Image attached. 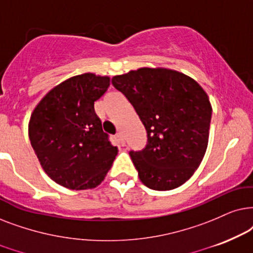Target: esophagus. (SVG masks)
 I'll use <instances>...</instances> for the list:
<instances>
[{
	"label": "esophagus",
	"mask_w": 253,
	"mask_h": 253,
	"mask_svg": "<svg viewBox=\"0 0 253 253\" xmlns=\"http://www.w3.org/2000/svg\"><path fill=\"white\" fill-rule=\"evenodd\" d=\"M117 137H118V140H119V142H120L121 146H125V137H124L123 134L118 133L117 134Z\"/></svg>",
	"instance_id": "esophagus-1"
}]
</instances>
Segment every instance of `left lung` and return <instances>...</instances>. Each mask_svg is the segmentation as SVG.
I'll list each match as a JSON object with an SVG mask.
<instances>
[{"label":"left lung","instance_id":"obj_1","mask_svg":"<svg viewBox=\"0 0 253 253\" xmlns=\"http://www.w3.org/2000/svg\"><path fill=\"white\" fill-rule=\"evenodd\" d=\"M147 130L141 151H130L147 187L169 191L193 176L206 154L211 105L197 81L168 68H139L112 77Z\"/></svg>","mask_w":253,"mask_h":253}]
</instances>
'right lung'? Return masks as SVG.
<instances>
[{
    "label": "right lung",
    "mask_w": 253,
    "mask_h": 253,
    "mask_svg": "<svg viewBox=\"0 0 253 253\" xmlns=\"http://www.w3.org/2000/svg\"><path fill=\"white\" fill-rule=\"evenodd\" d=\"M109 76L84 73L50 89L33 109L29 137L50 179L70 190H91L118 154L103 132L93 104L110 86Z\"/></svg>",
    "instance_id": "add662e5"
}]
</instances>
